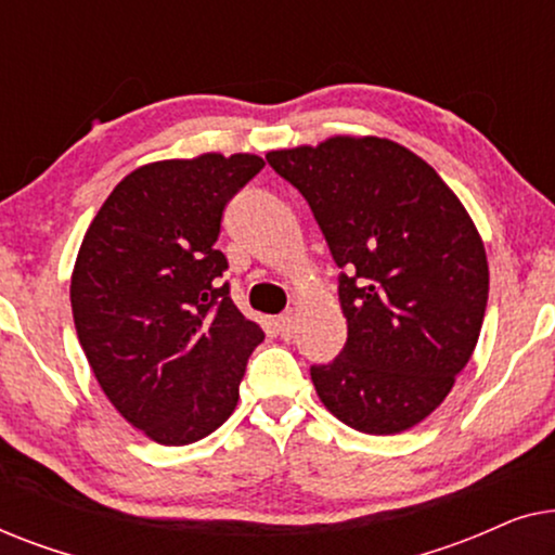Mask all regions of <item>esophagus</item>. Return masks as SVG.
<instances>
[{"mask_svg":"<svg viewBox=\"0 0 555 555\" xmlns=\"http://www.w3.org/2000/svg\"><path fill=\"white\" fill-rule=\"evenodd\" d=\"M295 313H285V315H280V318H275V331H278V336L283 338V340H291L293 338V333H295Z\"/></svg>","mask_w":555,"mask_h":555,"instance_id":"34e87169","label":"esophagus"}]
</instances>
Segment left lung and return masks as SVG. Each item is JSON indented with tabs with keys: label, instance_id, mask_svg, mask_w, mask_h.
<instances>
[{
	"label": "left lung",
	"instance_id": "1",
	"mask_svg": "<svg viewBox=\"0 0 555 555\" xmlns=\"http://www.w3.org/2000/svg\"><path fill=\"white\" fill-rule=\"evenodd\" d=\"M313 209L348 323L340 356L313 366L323 406L366 435L435 412L480 338L490 270L465 204L431 166L378 135H331L264 156Z\"/></svg>",
	"mask_w": 555,
	"mask_h": 555
}]
</instances>
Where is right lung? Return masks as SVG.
<instances>
[{"mask_svg": "<svg viewBox=\"0 0 555 555\" xmlns=\"http://www.w3.org/2000/svg\"><path fill=\"white\" fill-rule=\"evenodd\" d=\"M264 166L255 154L143 164L90 222L70 280L73 321L118 414L166 447L230 420L264 333L219 283L227 202Z\"/></svg>", "mask_w": 555, "mask_h": 555, "instance_id": "1", "label": "right lung"}]
</instances>
